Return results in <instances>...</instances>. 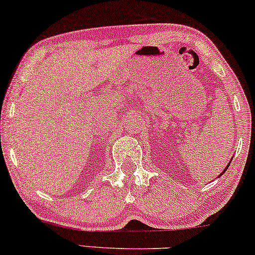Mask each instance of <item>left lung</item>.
<instances>
[{
  "label": "left lung",
  "instance_id": "1",
  "mask_svg": "<svg viewBox=\"0 0 255 255\" xmlns=\"http://www.w3.org/2000/svg\"><path fill=\"white\" fill-rule=\"evenodd\" d=\"M229 166H230V165H227V167H225V170H224L223 172H221V174H219V176H218V177H219V178H220L221 176H223V174L225 173V171H226V170H227V168H229Z\"/></svg>",
  "mask_w": 255,
  "mask_h": 255
}]
</instances>
